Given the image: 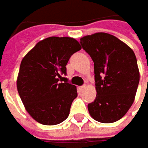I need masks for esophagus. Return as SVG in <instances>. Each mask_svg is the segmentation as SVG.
<instances>
[{
    "label": "esophagus",
    "mask_w": 148,
    "mask_h": 148,
    "mask_svg": "<svg viewBox=\"0 0 148 148\" xmlns=\"http://www.w3.org/2000/svg\"><path fill=\"white\" fill-rule=\"evenodd\" d=\"M86 85H84V86H80V90H81L82 91L83 90L86 88Z\"/></svg>",
    "instance_id": "34e87169"
}]
</instances>
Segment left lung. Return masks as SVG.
<instances>
[{
	"mask_svg": "<svg viewBox=\"0 0 148 148\" xmlns=\"http://www.w3.org/2000/svg\"><path fill=\"white\" fill-rule=\"evenodd\" d=\"M80 40L94 62L97 94L88 105L89 113L98 122H116L135 99L140 78L136 56L126 43L110 34L95 33Z\"/></svg>",
	"mask_w": 148,
	"mask_h": 148,
	"instance_id": "left-lung-1",
	"label": "left lung"
}]
</instances>
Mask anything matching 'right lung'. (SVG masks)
<instances>
[{"label":"right lung","instance_id":"obj_1","mask_svg":"<svg viewBox=\"0 0 148 148\" xmlns=\"http://www.w3.org/2000/svg\"><path fill=\"white\" fill-rule=\"evenodd\" d=\"M82 49L70 37H49L39 41L21 61L17 90L25 108L37 122L56 125L69 115L77 87L59 82L66 74L69 58Z\"/></svg>","mask_w":148,"mask_h":148}]
</instances>
